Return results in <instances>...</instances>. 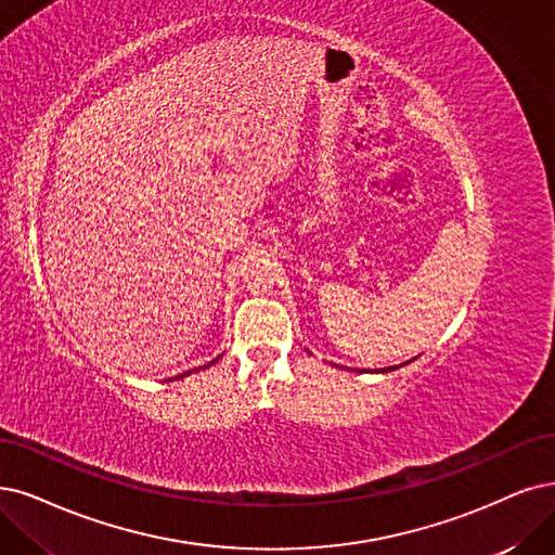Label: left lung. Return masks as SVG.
<instances>
[{"instance_id": "left-lung-1", "label": "left lung", "mask_w": 555, "mask_h": 555, "mask_svg": "<svg viewBox=\"0 0 555 555\" xmlns=\"http://www.w3.org/2000/svg\"><path fill=\"white\" fill-rule=\"evenodd\" d=\"M396 367H398V365H396ZM396 367H393V365H391V367H382V371H379V373H388V371H396Z\"/></svg>"}]
</instances>
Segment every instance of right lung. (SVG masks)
Returning a JSON list of instances; mask_svg holds the SVG:
<instances>
[{
    "label": "right lung",
    "mask_w": 555,
    "mask_h": 555,
    "mask_svg": "<svg viewBox=\"0 0 555 555\" xmlns=\"http://www.w3.org/2000/svg\"><path fill=\"white\" fill-rule=\"evenodd\" d=\"M215 361H219V357H217V359H215ZM215 361H210V363H205V365H203V367H210V365H212V363H215ZM188 375H190V371H188V373H182V375H178V377H173V379H182V377H188ZM169 382H171V379H169Z\"/></svg>",
    "instance_id": "obj_1"
}]
</instances>
